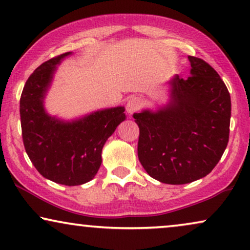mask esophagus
Listing matches in <instances>:
<instances>
[{
	"mask_svg": "<svg viewBox=\"0 0 250 250\" xmlns=\"http://www.w3.org/2000/svg\"><path fill=\"white\" fill-rule=\"evenodd\" d=\"M142 105H143L142 99L134 96V97H130L128 99L127 105H125V109H127L128 114L131 115V114H134L135 112H137L138 109L142 107Z\"/></svg>",
	"mask_w": 250,
	"mask_h": 250,
	"instance_id": "esophagus-1",
	"label": "esophagus"
}]
</instances>
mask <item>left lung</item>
<instances>
[{
  "instance_id": "obj_1",
  "label": "left lung",
  "mask_w": 250,
  "mask_h": 250,
  "mask_svg": "<svg viewBox=\"0 0 250 250\" xmlns=\"http://www.w3.org/2000/svg\"><path fill=\"white\" fill-rule=\"evenodd\" d=\"M191 75L169 82L170 102L156 112L135 113L138 159L146 172L166 184H188L207 176L229 143L231 97L218 73L188 56Z\"/></svg>"
}]
</instances>
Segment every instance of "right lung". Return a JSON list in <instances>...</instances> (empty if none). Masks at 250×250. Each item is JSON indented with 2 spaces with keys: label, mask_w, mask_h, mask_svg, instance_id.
I'll use <instances>...</instances> for the list:
<instances>
[{
  "label": "right lung",
  "mask_w": 250,
  "mask_h": 250,
  "mask_svg": "<svg viewBox=\"0 0 250 250\" xmlns=\"http://www.w3.org/2000/svg\"><path fill=\"white\" fill-rule=\"evenodd\" d=\"M53 57L40 65L25 83L21 97L22 142L40 174L58 184L74 186L91 181L102 165V149L125 120V107L102 109L66 122L50 116L43 101L62 59Z\"/></svg>",
  "instance_id": "obj_1"
}]
</instances>
